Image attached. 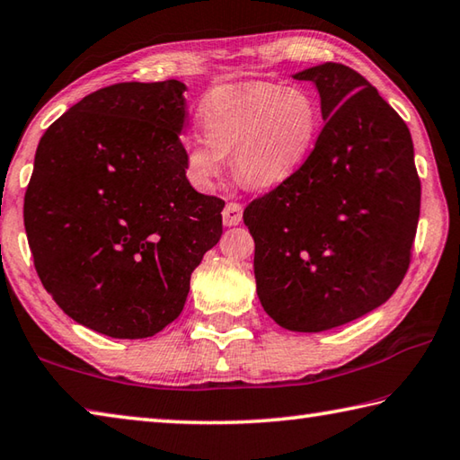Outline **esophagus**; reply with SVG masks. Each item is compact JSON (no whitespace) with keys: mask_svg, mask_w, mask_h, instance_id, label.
I'll return each mask as SVG.
<instances>
[{"mask_svg":"<svg viewBox=\"0 0 460 460\" xmlns=\"http://www.w3.org/2000/svg\"><path fill=\"white\" fill-rule=\"evenodd\" d=\"M243 214H244V208L236 204V201H232V204H226L224 212H222L224 226H228V228H232V226H238L240 222H243Z\"/></svg>","mask_w":460,"mask_h":460,"instance_id":"1","label":"esophagus"}]
</instances>
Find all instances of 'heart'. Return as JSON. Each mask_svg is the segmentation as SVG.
<instances>
[{
	"label": "heart",
	"instance_id": "b5f03b06",
	"mask_svg": "<svg viewBox=\"0 0 460 460\" xmlns=\"http://www.w3.org/2000/svg\"><path fill=\"white\" fill-rule=\"evenodd\" d=\"M196 135L183 143L185 169L208 188L230 153L232 172L254 190L285 183L305 165L321 133L313 96L296 86L270 83L224 84L206 96Z\"/></svg>",
	"mask_w": 460,
	"mask_h": 460
}]
</instances>
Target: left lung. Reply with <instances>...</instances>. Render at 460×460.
<instances>
[{"mask_svg": "<svg viewBox=\"0 0 460 460\" xmlns=\"http://www.w3.org/2000/svg\"><path fill=\"white\" fill-rule=\"evenodd\" d=\"M313 83L325 125L305 165L244 209L256 293L288 332L317 333L364 317L404 279L420 180L404 120L343 64L293 75Z\"/></svg>", "mask_w": 460, "mask_h": 460, "instance_id": "1", "label": "left lung"}]
</instances>
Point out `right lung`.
I'll use <instances>...</instances> for the list:
<instances>
[{"label": "right lung", "mask_w": 460, "mask_h": 460, "mask_svg": "<svg viewBox=\"0 0 460 460\" xmlns=\"http://www.w3.org/2000/svg\"><path fill=\"white\" fill-rule=\"evenodd\" d=\"M183 93L180 80L101 88L36 149L23 226L38 277L70 319L115 340L180 317L222 236L224 201L185 177Z\"/></svg>", "instance_id": "obj_1"}]
</instances>
